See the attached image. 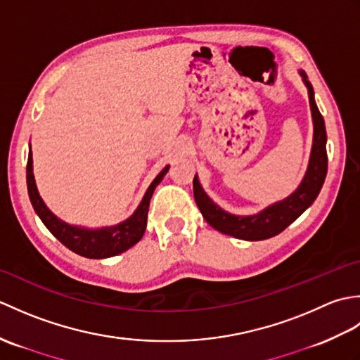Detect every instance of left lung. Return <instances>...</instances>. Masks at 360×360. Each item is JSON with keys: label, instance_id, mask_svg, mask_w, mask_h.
<instances>
[{"label": "left lung", "instance_id": "1", "mask_svg": "<svg viewBox=\"0 0 360 360\" xmlns=\"http://www.w3.org/2000/svg\"><path fill=\"white\" fill-rule=\"evenodd\" d=\"M303 83L308 88L309 106L312 114V124H314V137H312V148L309 156L308 170L304 173L300 186L295 188V192L290 193L285 200L249 217H238L227 213L213 202L207 193L204 192L200 179L195 174L193 179V195L196 205L200 207L204 219L217 229L218 232L235 236V238L246 241H259L267 240L278 235L280 232L294 223V221L307 210L309 205L316 201L320 190L326 178L328 172V156H326V129L325 120L320 114L316 101L314 89L308 80V75L304 71H300Z\"/></svg>", "mask_w": 360, "mask_h": 360}]
</instances>
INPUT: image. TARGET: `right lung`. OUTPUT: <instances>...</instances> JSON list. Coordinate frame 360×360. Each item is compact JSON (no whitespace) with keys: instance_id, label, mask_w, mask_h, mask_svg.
Segmentation results:
<instances>
[{"instance_id":"1","label":"right lung","mask_w":360,"mask_h":360,"mask_svg":"<svg viewBox=\"0 0 360 360\" xmlns=\"http://www.w3.org/2000/svg\"><path fill=\"white\" fill-rule=\"evenodd\" d=\"M168 168H170V165H167L164 170L153 179L148 190L142 198L139 207L134 210L133 215L128 219L122 221L117 226L111 227L86 229L71 226L53 215V213L46 207V204L43 202L41 196L37 190L32 168V151H29L26 167L27 192L30 202H32V207L37 215L43 221V224L48 227L49 232L56 236L60 243L65 244L68 249H71L75 254L86 258H108L122 254V252L128 250L129 248H133L136 243L141 241L145 232V227H147L148 207L153 192H155V188L159 186V182L164 179Z\"/></svg>"}]
</instances>
